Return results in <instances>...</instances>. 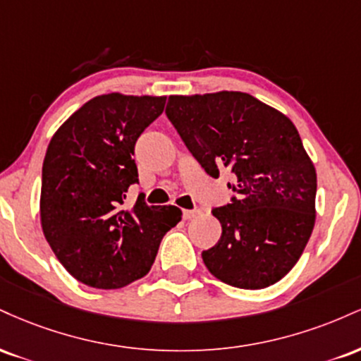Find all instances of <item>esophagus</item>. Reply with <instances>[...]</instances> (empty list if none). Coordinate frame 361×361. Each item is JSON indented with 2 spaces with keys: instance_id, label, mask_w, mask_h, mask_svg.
Masks as SVG:
<instances>
[{
  "instance_id": "esophagus-1",
  "label": "esophagus",
  "mask_w": 361,
  "mask_h": 361,
  "mask_svg": "<svg viewBox=\"0 0 361 361\" xmlns=\"http://www.w3.org/2000/svg\"><path fill=\"white\" fill-rule=\"evenodd\" d=\"M198 214H200V210H198V209H195V210H183V219H185V221H190V219L197 217Z\"/></svg>"
}]
</instances>
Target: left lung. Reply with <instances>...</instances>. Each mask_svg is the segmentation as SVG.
Wrapping results in <instances>:
<instances>
[{"mask_svg": "<svg viewBox=\"0 0 361 361\" xmlns=\"http://www.w3.org/2000/svg\"><path fill=\"white\" fill-rule=\"evenodd\" d=\"M166 115L207 175L234 178L235 197L212 210L222 235L202 252L207 270L238 288L276 283L316 222V168L292 120L241 91L173 94Z\"/></svg>", "mask_w": 361, "mask_h": 361, "instance_id": "obj_1", "label": "left lung"}]
</instances>
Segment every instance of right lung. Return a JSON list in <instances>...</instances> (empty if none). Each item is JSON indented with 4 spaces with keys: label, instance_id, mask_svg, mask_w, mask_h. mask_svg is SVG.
<instances>
[{
    "label": "right lung",
    "instance_id": "add662e5",
    "mask_svg": "<svg viewBox=\"0 0 361 361\" xmlns=\"http://www.w3.org/2000/svg\"><path fill=\"white\" fill-rule=\"evenodd\" d=\"M166 97H94L57 128L42 166L40 222L62 267L93 288H122L151 270L161 239L181 221L175 205L137 198L134 147L163 114Z\"/></svg>",
    "mask_w": 361,
    "mask_h": 361
}]
</instances>
